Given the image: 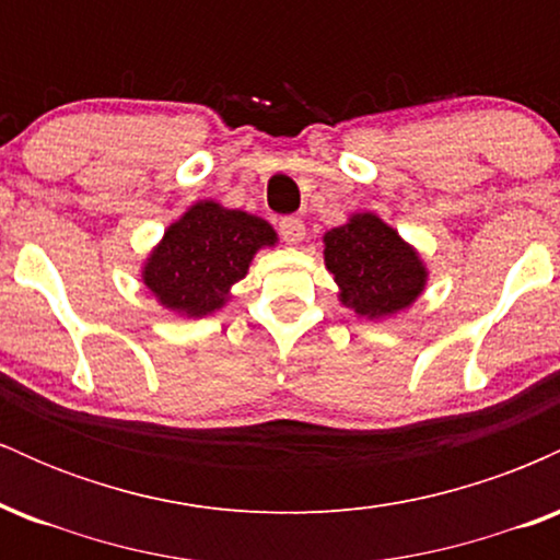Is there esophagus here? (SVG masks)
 <instances>
[{"label":"esophagus","mask_w":560,"mask_h":560,"mask_svg":"<svg viewBox=\"0 0 560 560\" xmlns=\"http://www.w3.org/2000/svg\"><path fill=\"white\" fill-rule=\"evenodd\" d=\"M279 231H281V236H284L287 244H300L302 240H305V223L294 215L281 218Z\"/></svg>","instance_id":"esophagus-1"}]
</instances>
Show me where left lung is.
<instances>
[{
	"mask_svg": "<svg viewBox=\"0 0 560 560\" xmlns=\"http://www.w3.org/2000/svg\"><path fill=\"white\" fill-rule=\"evenodd\" d=\"M324 262L339 287V302L369 320L408 311L429 281L419 249L371 210L326 231Z\"/></svg>",
	"mask_w": 560,
	"mask_h": 560,
	"instance_id": "8db88e82",
	"label": "left lung"
}]
</instances>
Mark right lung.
<instances>
[{
    "mask_svg": "<svg viewBox=\"0 0 560 560\" xmlns=\"http://www.w3.org/2000/svg\"><path fill=\"white\" fill-rule=\"evenodd\" d=\"M276 244L279 234L260 215L197 199L150 249L141 281L165 311L202 318L226 305L255 255Z\"/></svg>",
    "mask_w": 560,
    "mask_h": 560,
    "instance_id": "1",
    "label": "right lung"
}]
</instances>
